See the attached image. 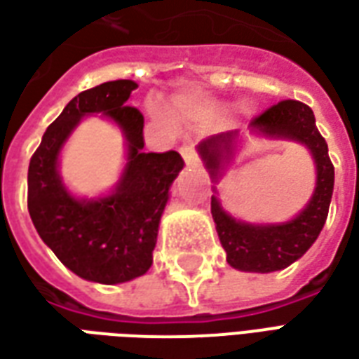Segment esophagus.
<instances>
[{"label": "esophagus", "mask_w": 359, "mask_h": 359, "mask_svg": "<svg viewBox=\"0 0 359 359\" xmlns=\"http://www.w3.org/2000/svg\"><path fill=\"white\" fill-rule=\"evenodd\" d=\"M180 156L184 157V161L188 165H198V154H196L192 146H182L180 148Z\"/></svg>", "instance_id": "34e87169"}]
</instances>
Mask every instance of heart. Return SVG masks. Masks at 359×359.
I'll list each match as a JSON object with an SVG mask.
<instances>
[{
    "label": "heart",
    "instance_id": "heart-1",
    "mask_svg": "<svg viewBox=\"0 0 359 359\" xmlns=\"http://www.w3.org/2000/svg\"><path fill=\"white\" fill-rule=\"evenodd\" d=\"M171 107L175 111V115L179 117H198V115H203V113H210L213 109L210 100H205L202 95L198 94H180L177 97H172Z\"/></svg>",
    "mask_w": 359,
    "mask_h": 359
}]
</instances>
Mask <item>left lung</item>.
Instances as JSON below:
<instances>
[{
  "label": "left lung",
  "mask_w": 359,
  "mask_h": 359,
  "mask_svg": "<svg viewBox=\"0 0 359 359\" xmlns=\"http://www.w3.org/2000/svg\"><path fill=\"white\" fill-rule=\"evenodd\" d=\"M248 128L250 138L300 144L308 149L316 167V188L311 198L292 219L280 223H250L234 217L223 208L217 190L226 172L236 167V157L248 142L246 134L229 130L210 136L196 146L215 184L211 215L229 265L244 273H273L298 262L317 241L329 215L334 167L329 159L327 142L317 130L313 111L306 103L285 100L252 118Z\"/></svg>",
  "instance_id": "1"
}]
</instances>
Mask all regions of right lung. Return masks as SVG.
I'll return each mask as SVG.
<instances>
[{"instance_id": "1", "label": "right lung", "mask_w": 359, "mask_h": 359, "mask_svg": "<svg viewBox=\"0 0 359 359\" xmlns=\"http://www.w3.org/2000/svg\"><path fill=\"white\" fill-rule=\"evenodd\" d=\"M134 81L103 82L84 90L43 133L28 165V213L43 244L84 280L121 285L154 264L159 223L171 187L184 167L177 151H144V117L126 102ZM100 114L126 140V167L105 195L76 196L58 171L60 151L86 116Z\"/></svg>"}]
</instances>
